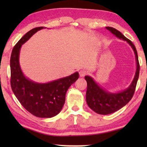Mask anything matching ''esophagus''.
<instances>
[{
	"instance_id": "obj_1",
	"label": "esophagus",
	"mask_w": 147,
	"mask_h": 147,
	"mask_svg": "<svg viewBox=\"0 0 147 147\" xmlns=\"http://www.w3.org/2000/svg\"><path fill=\"white\" fill-rule=\"evenodd\" d=\"M79 74L80 77H84V76H85L88 74V71H86V70H80Z\"/></svg>"
}]
</instances>
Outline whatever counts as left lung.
<instances>
[{
    "instance_id": "obj_1",
    "label": "left lung",
    "mask_w": 147,
    "mask_h": 147,
    "mask_svg": "<svg viewBox=\"0 0 147 147\" xmlns=\"http://www.w3.org/2000/svg\"><path fill=\"white\" fill-rule=\"evenodd\" d=\"M106 29L120 39L126 41L133 49L136 57V69L134 79L129 87L123 91L118 93H111L100 87L93 78L86 76L85 80L87 82V91H86V102L91 109L99 114H112L120 110L126 105L134 95L137 81L139 76L140 65L138 62V54L135 46L130 40L122 35L119 31L113 27H106Z\"/></svg>"
}]
</instances>
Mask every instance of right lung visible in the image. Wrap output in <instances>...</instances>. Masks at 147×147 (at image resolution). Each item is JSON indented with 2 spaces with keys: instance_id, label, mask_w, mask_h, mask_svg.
Masks as SVG:
<instances>
[{
  "instance_id": "right-lung-1",
  "label": "right lung",
  "mask_w": 147,
  "mask_h": 147,
  "mask_svg": "<svg viewBox=\"0 0 147 147\" xmlns=\"http://www.w3.org/2000/svg\"><path fill=\"white\" fill-rule=\"evenodd\" d=\"M44 27H36L27 32L13 47L11 65V85L14 94L21 105L33 115L39 118H51L61 111L68 88L79 78L78 72L67 77L48 83H37L26 78L19 64L21 46L36 32Z\"/></svg>"
}]
</instances>
